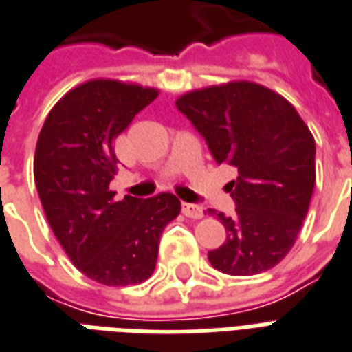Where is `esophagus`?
<instances>
[{"mask_svg": "<svg viewBox=\"0 0 352 352\" xmlns=\"http://www.w3.org/2000/svg\"><path fill=\"white\" fill-rule=\"evenodd\" d=\"M182 213L189 219H202L204 217V210L197 204H182Z\"/></svg>", "mask_w": 352, "mask_h": 352, "instance_id": "esophagus-1", "label": "esophagus"}]
</instances>
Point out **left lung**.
<instances>
[{
	"label": "left lung",
	"instance_id": "1",
	"mask_svg": "<svg viewBox=\"0 0 352 352\" xmlns=\"http://www.w3.org/2000/svg\"><path fill=\"white\" fill-rule=\"evenodd\" d=\"M213 160L236 166L226 184L236 213L208 210L226 243L208 252L217 271L248 276L286 258L302 228L316 186V141L286 98L250 81L191 91L176 100Z\"/></svg>",
	"mask_w": 352,
	"mask_h": 352
}]
</instances>
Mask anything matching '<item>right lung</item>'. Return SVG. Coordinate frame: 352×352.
Returning a JSON list of instances; mask_svg holds the SVG:
<instances>
[{"label":"right lung","instance_id":"1","mask_svg":"<svg viewBox=\"0 0 352 352\" xmlns=\"http://www.w3.org/2000/svg\"><path fill=\"white\" fill-rule=\"evenodd\" d=\"M160 92L115 79H92L50 111L35 150V184L57 241L89 278L105 286L152 276L161 232L182 210L170 192L115 200L113 141Z\"/></svg>","mask_w":352,"mask_h":352}]
</instances>
